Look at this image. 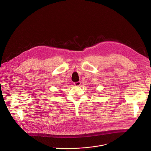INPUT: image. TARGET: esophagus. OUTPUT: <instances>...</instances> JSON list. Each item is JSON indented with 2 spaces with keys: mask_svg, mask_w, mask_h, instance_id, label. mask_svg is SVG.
Segmentation results:
<instances>
[{
  "mask_svg": "<svg viewBox=\"0 0 151 151\" xmlns=\"http://www.w3.org/2000/svg\"><path fill=\"white\" fill-rule=\"evenodd\" d=\"M81 85V82H75L74 83V85L76 86H79Z\"/></svg>",
  "mask_w": 151,
  "mask_h": 151,
  "instance_id": "1",
  "label": "esophagus"
}]
</instances>
